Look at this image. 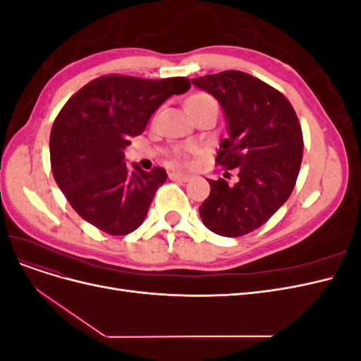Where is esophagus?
<instances>
[{
  "label": "esophagus",
  "instance_id": "esophagus-1",
  "mask_svg": "<svg viewBox=\"0 0 361 361\" xmlns=\"http://www.w3.org/2000/svg\"><path fill=\"white\" fill-rule=\"evenodd\" d=\"M169 178L171 180H180V182H187L190 179L188 174H182V173H176V171L169 173Z\"/></svg>",
  "mask_w": 361,
  "mask_h": 361
}]
</instances>
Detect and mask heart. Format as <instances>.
I'll use <instances>...</instances> for the list:
<instances>
[{
  "label": "heart",
  "mask_w": 361,
  "mask_h": 361,
  "mask_svg": "<svg viewBox=\"0 0 361 361\" xmlns=\"http://www.w3.org/2000/svg\"><path fill=\"white\" fill-rule=\"evenodd\" d=\"M206 105H216V102L214 101V97L206 94V93H197L190 96L187 101H185V108L187 110H195V108H202Z\"/></svg>",
  "instance_id": "1"
}]
</instances>
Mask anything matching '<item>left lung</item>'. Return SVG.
I'll return each instance as SVG.
<instances>
[{
  "mask_svg": "<svg viewBox=\"0 0 361 361\" xmlns=\"http://www.w3.org/2000/svg\"><path fill=\"white\" fill-rule=\"evenodd\" d=\"M192 84L220 102L227 138L216 162L238 171L235 183L209 180L211 194L199 214L211 232L238 238L274 215L297 182L302 133L290 102L267 82L239 71L194 78Z\"/></svg>",
  "mask_w": 361,
  "mask_h": 361,
  "instance_id": "obj_1",
  "label": "left lung"
}]
</instances>
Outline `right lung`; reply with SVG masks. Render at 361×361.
Here are the masks:
<instances>
[{
	"instance_id": "add662e5",
	"label": "right lung",
	"mask_w": 361,
	"mask_h": 361,
	"mask_svg": "<svg viewBox=\"0 0 361 361\" xmlns=\"http://www.w3.org/2000/svg\"><path fill=\"white\" fill-rule=\"evenodd\" d=\"M190 87L187 78L106 75L84 85L61 108L49 137L52 174L87 223L120 236L145 221L167 173L161 167L145 171L138 164L129 167L125 149L170 96Z\"/></svg>"
}]
</instances>
